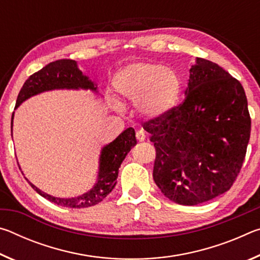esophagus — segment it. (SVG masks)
<instances>
[{"label":"esophagus","instance_id":"obj_1","mask_svg":"<svg viewBox=\"0 0 260 260\" xmlns=\"http://www.w3.org/2000/svg\"><path fill=\"white\" fill-rule=\"evenodd\" d=\"M136 139H138V141H140V142H143V141L146 140V134H144V132L142 131L136 132Z\"/></svg>","mask_w":260,"mask_h":260}]
</instances>
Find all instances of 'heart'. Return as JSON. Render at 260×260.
Listing matches in <instances>:
<instances>
[{
  "instance_id": "heart-1",
  "label": "heart",
  "mask_w": 260,
  "mask_h": 260,
  "mask_svg": "<svg viewBox=\"0 0 260 260\" xmlns=\"http://www.w3.org/2000/svg\"><path fill=\"white\" fill-rule=\"evenodd\" d=\"M113 83L122 98L135 101L136 111L148 120H159L172 111L181 89L172 70L148 61L126 65L116 74Z\"/></svg>"
}]
</instances>
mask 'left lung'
I'll list each match as a JSON object with an SVG mask.
<instances>
[{"label": "left lung", "instance_id": "1", "mask_svg": "<svg viewBox=\"0 0 260 260\" xmlns=\"http://www.w3.org/2000/svg\"><path fill=\"white\" fill-rule=\"evenodd\" d=\"M184 101L159 120L144 122L156 148L153 180L174 203L197 205L230 190L251 131L245 91L213 61L197 57Z\"/></svg>", "mask_w": 260, "mask_h": 260}]
</instances>
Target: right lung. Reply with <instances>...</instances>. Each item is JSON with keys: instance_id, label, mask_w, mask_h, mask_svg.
Wrapping results in <instances>:
<instances>
[{"instance_id": "right-lung-1", "label": "right lung", "mask_w": 260, "mask_h": 260, "mask_svg": "<svg viewBox=\"0 0 260 260\" xmlns=\"http://www.w3.org/2000/svg\"><path fill=\"white\" fill-rule=\"evenodd\" d=\"M56 89H83L99 94L98 85L94 81H91L89 77L82 73L81 70L78 68V63L76 60L59 59L46 65L45 68L32 74L25 81L23 88L19 91L18 98H17L15 109L18 108L21 103L30 99L32 96ZM14 116L15 112L12 113L11 117V136L12 126H14ZM135 144V131L129 127V128L122 132L117 139H114L112 142H110L101 149L99 173L98 178H96V182L89 190L82 193V195L70 197V199L51 196L49 193L42 191L37 186H34L32 182L28 181V179H25L27 180L30 187L39 195L45 197L52 203L64 206V208H89V206L99 204L112 191V189L117 183L118 171H119L121 162Z\"/></svg>"}]
</instances>
